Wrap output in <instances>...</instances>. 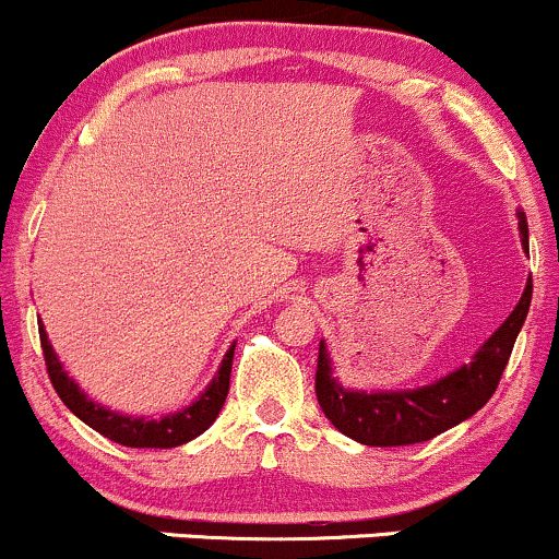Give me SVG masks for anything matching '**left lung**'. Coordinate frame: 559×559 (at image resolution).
<instances>
[{
  "label": "left lung",
  "mask_w": 559,
  "mask_h": 559,
  "mask_svg": "<svg viewBox=\"0 0 559 559\" xmlns=\"http://www.w3.org/2000/svg\"><path fill=\"white\" fill-rule=\"evenodd\" d=\"M518 217H521L523 247L528 249V223L523 213H518ZM531 294L534 284L528 278L515 310L486 338L473 362L423 389L376 391V394L344 389L331 376V357L325 344L320 342L316 370L320 409L338 431L365 447H407L444 433L447 428L476 415L497 391L518 333L528 316Z\"/></svg>",
  "instance_id": "obj_1"
}]
</instances>
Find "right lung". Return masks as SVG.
<instances>
[{
    "instance_id": "add662e5",
    "label": "right lung",
    "mask_w": 559,
    "mask_h": 559,
    "mask_svg": "<svg viewBox=\"0 0 559 559\" xmlns=\"http://www.w3.org/2000/svg\"><path fill=\"white\" fill-rule=\"evenodd\" d=\"M38 336H41L44 362H47L49 381H52L57 396L66 402V407L75 415V418H81L86 426H92L94 431H99L105 439L115 441V444L136 447V449L181 447L186 441L197 439L199 433H204L210 426H213L217 413L223 409V402H226L228 396L230 365H234L236 344L226 352V357H223L221 370H217L213 383L202 391V396H199L197 402H191L189 407L181 409V413L165 415V418L159 420H144V418H128V415L112 413V409L99 407V404L88 400V396L79 389V383H75L73 378H68L66 370H62V365L57 360L44 325L38 329Z\"/></svg>"
}]
</instances>
